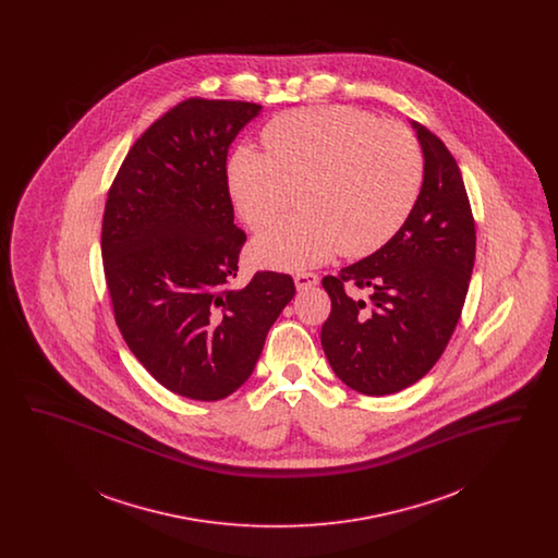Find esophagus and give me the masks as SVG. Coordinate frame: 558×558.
<instances>
[{
  "mask_svg": "<svg viewBox=\"0 0 558 558\" xmlns=\"http://www.w3.org/2000/svg\"><path fill=\"white\" fill-rule=\"evenodd\" d=\"M318 282V276H316V274H310V271H301V274L294 276V287H296V291H307V289L316 287Z\"/></svg>",
  "mask_w": 558,
  "mask_h": 558,
  "instance_id": "esophagus-1",
  "label": "esophagus"
}]
</instances>
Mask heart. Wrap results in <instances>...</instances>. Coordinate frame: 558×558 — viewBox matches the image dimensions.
Listing matches in <instances>:
<instances>
[{
  "mask_svg": "<svg viewBox=\"0 0 558 558\" xmlns=\"http://www.w3.org/2000/svg\"><path fill=\"white\" fill-rule=\"evenodd\" d=\"M266 155L242 146L228 160V187L240 217L264 230L299 190L301 215L253 240L259 266L299 271L339 251L364 257L391 239L412 211L423 157L398 123L349 107L289 110L264 130Z\"/></svg>",
  "mask_w": 558,
  "mask_h": 558,
  "instance_id": "obj_1",
  "label": "heart"
}]
</instances>
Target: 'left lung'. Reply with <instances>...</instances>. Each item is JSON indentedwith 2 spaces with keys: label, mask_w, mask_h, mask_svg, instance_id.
I'll return each instance as SVG.
<instances>
[{
  "label": "left lung",
  "mask_w": 558,
  "mask_h": 558,
  "mask_svg": "<svg viewBox=\"0 0 558 558\" xmlns=\"http://www.w3.org/2000/svg\"><path fill=\"white\" fill-rule=\"evenodd\" d=\"M423 148L421 194L371 257L322 280L332 301L322 347L335 374L357 393L389 396L421 380L451 339L475 266V221L458 162L446 144L412 121ZM347 281L372 288L368 302Z\"/></svg>",
  "instance_id": "obj_1"
}]
</instances>
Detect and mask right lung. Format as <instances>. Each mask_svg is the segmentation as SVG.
Returning a JSON list of instances; mask_svg holds the SVG:
<instances>
[{"label":"right lung","instance_id":"add662e5","mask_svg":"<svg viewBox=\"0 0 558 558\" xmlns=\"http://www.w3.org/2000/svg\"><path fill=\"white\" fill-rule=\"evenodd\" d=\"M259 105L190 98L142 133L108 190L102 262L117 326L140 364L178 396L217 401L246 383L294 296L289 274L236 278L226 159Z\"/></svg>","mask_w":558,"mask_h":558}]
</instances>
